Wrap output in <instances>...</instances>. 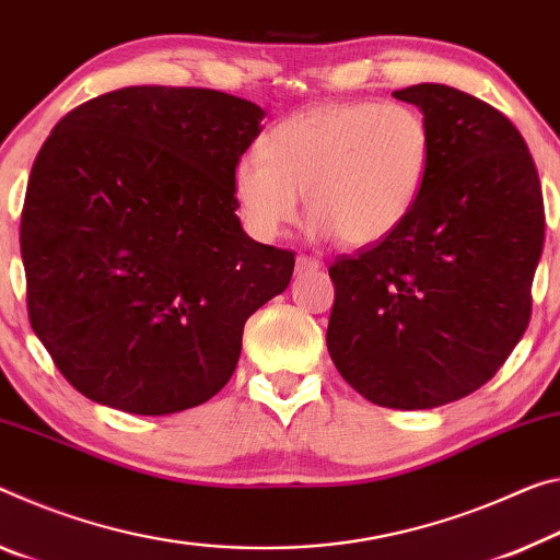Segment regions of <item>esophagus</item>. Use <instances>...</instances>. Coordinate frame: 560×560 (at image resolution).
I'll return each instance as SVG.
<instances>
[{
    "mask_svg": "<svg viewBox=\"0 0 560 560\" xmlns=\"http://www.w3.org/2000/svg\"><path fill=\"white\" fill-rule=\"evenodd\" d=\"M322 269V261L312 259V256H299L296 259V271L299 273H308V271H318Z\"/></svg>",
    "mask_w": 560,
    "mask_h": 560,
    "instance_id": "esophagus-1",
    "label": "esophagus"
}]
</instances>
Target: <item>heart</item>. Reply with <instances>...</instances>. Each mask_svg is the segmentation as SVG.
<instances>
[{
  "label": "heart",
  "instance_id": "b5f03b06",
  "mask_svg": "<svg viewBox=\"0 0 560 560\" xmlns=\"http://www.w3.org/2000/svg\"><path fill=\"white\" fill-rule=\"evenodd\" d=\"M421 112L396 102H334L296 112L234 166V197L248 232L277 238L306 194L314 234L349 246L384 242L411 214L431 172Z\"/></svg>",
  "mask_w": 560,
  "mask_h": 560
}]
</instances>
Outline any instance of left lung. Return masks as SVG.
I'll use <instances>...</instances> for the list:
<instances>
[{
  "instance_id": "obj_1",
  "label": "left lung",
  "mask_w": 560,
  "mask_h": 560,
  "mask_svg": "<svg viewBox=\"0 0 560 560\" xmlns=\"http://www.w3.org/2000/svg\"><path fill=\"white\" fill-rule=\"evenodd\" d=\"M431 129L421 199L392 236L328 269L326 346L346 384L386 408H436L481 388L530 318L544 194L521 131L446 84L394 92Z\"/></svg>"
}]
</instances>
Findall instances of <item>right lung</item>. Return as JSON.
I'll return each instance as SVG.
<instances>
[{"instance_id":"obj_1","label":"right lung","mask_w":560,"mask_h":560,"mask_svg":"<svg viewBox=\"0 0 560 560\" xmlns=\"http://www.w3.org/2000/svg\"><path fill=\"white\" fill-rule=\"evenodd\" d=\"M264 117L214 89L124 86L51 129L20 244L32 328L79 394L166 416L232 378L246 318L294 273V252L236 217L234 166Z\"/></svg>"}]
</instances>
